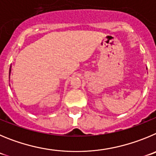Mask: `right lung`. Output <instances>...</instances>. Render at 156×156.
Masks as SVG:
<instances>
[{
	"label": "right lung",
	"instance_id": "1",
	"mask_svg": "<svg viewBox=\"0 0 156 156\" xmlns=\"http://www.w3.org/2000/svg\"><path fill=\"white\" fill-rule=\"evenodd\" d=\"M12 66H10V69H9V78H10V75H11V71H12Z\"/></svg>",
	"mask_w": 156,
	"mask_h": 156
}]
</instances>
